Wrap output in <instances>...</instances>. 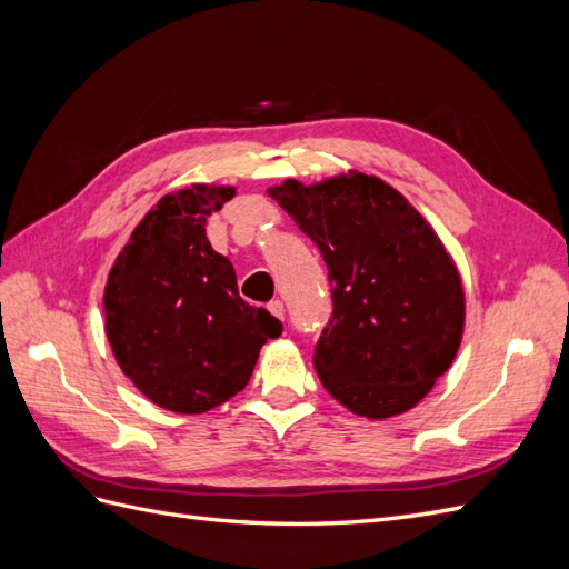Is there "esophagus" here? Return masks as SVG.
Segmentation results:
<instances>
[{"label": "esophagus", "instance_id": "obj_1", "mask_svg": "<svg viewBox=\"0 0 569 569\" xmlns=\"http://www.w3.org/2000/svg\"><path fill=\"white\" fill-rule=\"evenodd\" d=\"M268 311L274 316V318H280V320H284V303L280 301V299H274V301H270L268 303Z\"/></svg>", "mask_w": 569, "mask_h": 569}]
</instances>
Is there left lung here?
Returning a JSON list of instances; mask_svg holds the SVG:
<instances>
[{"label":"left lung","mask_w":569,"mask_h":569,"mask_svg":"<svg viewBox=\"0 0 569 569\" xmlns=\"http://www.w3.org/2000/svg\"><path fill=\"white\" fill-rule=\"evenodd\" d=\"M268 192L313 239L332 284L313 353L322 387L375 420L416 406L453 363L465 322L458 270L435 230L366 173Z\"/></svg>","instance_id":"1"}]
</instances>
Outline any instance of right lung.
I'll return each mask as SVG.
<instances>
[{
    "instance_id": "add662e5",
    "label": "right lung",
    "mask_w": 569,
    "mask_h": 569,
    "mask_svg": "<svg viewBox=\"0 0 569 569\" xmlns=\"http://www.w3.org/2000/svg\"><path fill=\"white\" fill-rule=\"evenodd\" d=\"M232 187L194 184L163 197L118 253L104 291L107 337L132 385L157 406L194 416L242 391L282 322L249 306L206 220Z\"/></svg>"
}]
</instances>
